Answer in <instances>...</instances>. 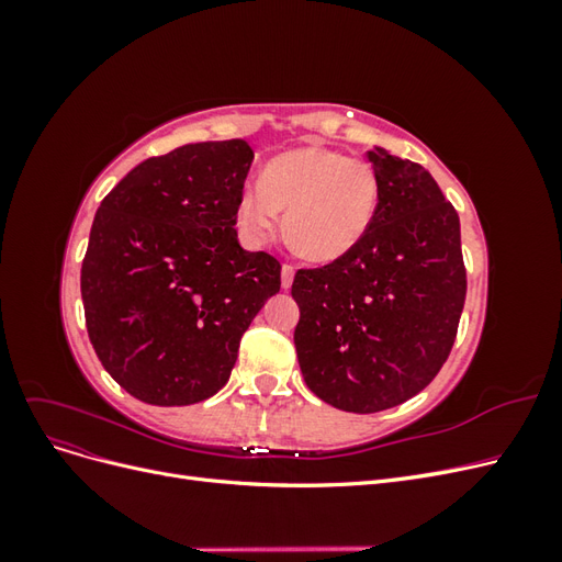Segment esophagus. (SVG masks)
I'll list each match as a JSON object with an SVG mask.
<instances>
[{
  "instance_id": "esophagus-1",
  "label": "esophagus",
  "mask_w": 562,
  "mask_h": 562,
  "mask_svg": "<svg viewBox=\"0 0 562 562\" xmlns=\"http://www.w3.org/2000/svg\"><path fill=\"white\" fill-rule=\"evenodd\" d=\"M293 277H295V267L293 265H283L281 267V288L288 291L293 285Z\"/></svg>"
}]
</instances>
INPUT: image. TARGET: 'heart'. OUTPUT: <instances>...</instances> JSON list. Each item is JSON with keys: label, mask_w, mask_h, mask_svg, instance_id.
I'll return each instance as SVG.
<instances>
[{"label": "heart", "mask_w": 562, "mask_h": 562, "mask_svg": "<svg viewBox=\"0 0 562 562\" xmlns=\"http://www.w3.org/2000/svg\"><path fill=\"white\" fill-rule=\"evenodd\" d=\"M285 211V234L314 262L345 258L372 227L380 211L375 166L330 147H297L269 159L260 182H248L236 206L246 241L274 236Z\"/></svg>", "instance_id": "1"}]
</instances>
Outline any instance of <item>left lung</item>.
<instances>
[{
	"label": "left lung",
	"mask_w": 562,
	"mask_h": 562,
	"mask_svg": "<svg viewBox=\"0 0 562 562\" xmlns=\"http://www.w3.org/2000/svg\"><path fill=\"white\" fill-rule=\"evenodd\" d=\"M375 223L345 258L300 269L295 349L314 394L347 413L413 398L448 361L467 297L459 215L419 164L368 151Z\"/></svg>",
	"instance_id": "8db88e82"
}]
</instances>
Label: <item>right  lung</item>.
Segmentation results:
<instances>
[{"label": "right lung", "mask_w": 562, "mask_h": 562, "mask_svg": "<svg viewBox=\"0 0 562 562\" xmlns=\"http://www.w3.org/2000/svg\"><path fill=\"white\" fill-rule=\"evenodd\" d=\"M246 140L182 145L103 199L81 265L89 339L112 380L149 405L223 389L241 335L279 293L281 265L236 239Z\"/></svg>", "instance_id": "1"}]
</instances>
